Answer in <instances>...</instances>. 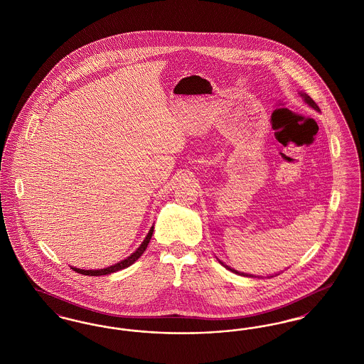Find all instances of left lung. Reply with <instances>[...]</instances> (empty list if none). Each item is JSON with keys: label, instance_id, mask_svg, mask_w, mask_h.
Instances as JSON below:
<instances>
[{"label": "left lung", "instance_id": "8db88e82", "mask_svg": "<svg viewBox=\"0 0 364 364\" xmlns=\"http://www.w3.org/2000/svg\"><path fill=\"white\" fill-rule=\"evenodd\" d=\"M299 94H300V97L303 98V101H304L306 104L309 105L310 107H312L314 110H316V112H319V110H321V109L318 107V105L315 104V102L312 101L311 97H310V95H307V94H306V92H303V91H301V92H299ZM218 262H220V263H221V264H223L224 267H226L228 270H230V272H233V273H236V274H239V276H244V277H258V276H252V274H247V273H242V272H237V270H235V269H232V267L226 266L225 263H224V262H221V260L220 259H218Z\"/></svg>", "mask_w": 364, "mask_h": 364}]
</instances>
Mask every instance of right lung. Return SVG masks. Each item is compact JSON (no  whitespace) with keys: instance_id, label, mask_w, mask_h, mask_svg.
<instances>
[{"instance_id":"right-lung-1","label":"right lung","mask_w":364,"mask_h":364,"mask_svg":"<svg viewBox=\"0 0 364 364\" xmlns=\"http://www.w3.org/2000/svg\"><path fill=\"white\" fill-rule=\"evenodd\" d=\"M153 232H154V225L150 228L147 236L144 237V240H143L141 244L136 248V251L132 252L128 258L120 260V262L116 263V264H112V266L105 267V269H98V270H85V269H77V267H72V266H70V269H73L75 272H77V273H80V274H85V276H106V274L116 273V272L122 270V269H125V267H129V266H131L132 263H135V262L141 257V254L146 251V248H147V245H149V242H150V239H151V236H153Z\"/></svg>"}]
</instances>
